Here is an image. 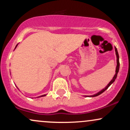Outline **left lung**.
I'll return each instance as SVG.
<instances>
[{
  "label": "left lung",
  "instance_id": "obj_1",
  "mask_svg": "<svg viewBox=\"0 0 130 130\" xmlns=\"http://www.w3.org/2000/svg\"><path fill=\"white\" fill-rule=\"evenodd\" d=\"M115 51H116V56H117V67H116V74H115V75H114V77H113L112 79V80H111V81H110V83H109V84H108V86H107L105 88H104V89H103L102 90H101L100 92H98V93H96V94H95V95H91V96H90V97H93V96H98V95H100L101 93H102L103 92H104V91H105L106 90V89H108V88L109 87V86H111V85L113 83H114V82L115 81V80H116V77H117V76L118 72H119V67H120V63H119V54H118L117 50V48H116V47H115Z\"/></svg>",
  "mask_w": 130,
  "mask_h": 130
}]
</instances>
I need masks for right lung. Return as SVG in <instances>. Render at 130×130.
<instances>
[{
  "instance_id": "1",
  "label": "right lung",
  "mask_w": 130,
  "mask_h": 130,
  "mask_svg": "<svg viewBox=\"0 0 130 130\" xmlns=\"http://www.w3.org/2000/svg\"><path fill=\"white\" fill-rule=\"evenodd\" d=\"M17 45H18V44H17ZM17 45H16V46H17ZM45 95H42V96H45Z\"/></svg>"
}]
</instances>
